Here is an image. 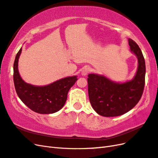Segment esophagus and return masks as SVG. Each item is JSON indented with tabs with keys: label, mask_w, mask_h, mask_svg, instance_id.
I'll return each instance as SVG.
<instances>
[{
	"label": "esophagus",
	"mask_w": 158,
	"mask_h": 158,
	"mask_svg": "<svg viewBox=\"0 0 158 158\" xmlns=\"http://www.w3.org/2000/svg\"><path fill=\"white\" fill-rule=\"evenodd\" d=\"M89 72H90V69H89V68H88V67H86L82 70V76H86Z\"/></svg>",
	"instance_id": "34e87169"
}]
</instances>
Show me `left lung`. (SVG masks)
<instances>
[{
	"label": "left lung",
	"instance_id": "1",
	"mask_svg": "<svg viewBox=\"0 0 158 158\" xmlns=\"http://www.w3.org/2000/svg\"><path fill=\"white\" fill-rule=\"evenodd\" d=\"M130 50L138 59V68L133 80L116 83L104 76L89 74L88 96L96 112L105 117H114L129 112L141 99L145 86L146 64L141 49L136 42L128 40Z\"/></svg>",
	"mask_w": 158,
	"mask_h": 158
}]
</instances>
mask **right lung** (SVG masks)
Here are the masks:
<instances>
[{
	"label": "right lung",
	"mask_w": 158,
	"mask_h": 158,
	"mask_svg": "<svg viewBox=\"0 0 158 158\" xmlns=\"http://www.w3.org/2000/svg\"><path fill=\"white\" fill-rule=\"evenodd\" d=\"M22 51L16 54L14 62L13 80L17 95L27 107L39 114H52L60 110L67 100L70 88L77 81L76 76L56 81L45 86L27 84L21 78L18 70V61Z\"/></svg>",
	"instance_id": "add662e5"
}]
</instances>
